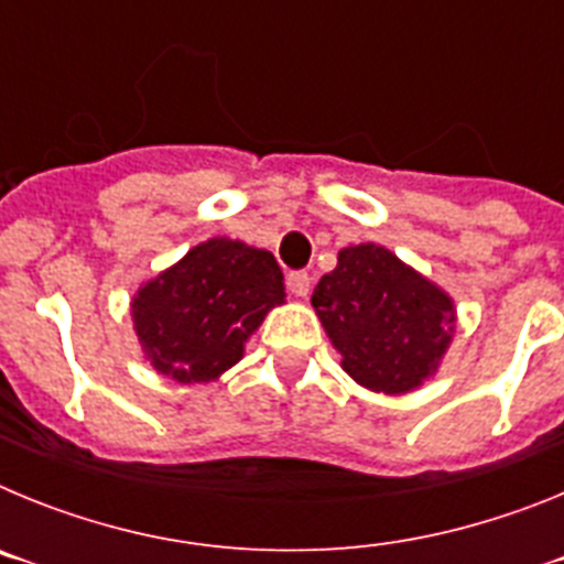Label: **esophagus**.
<instances>
[{"instance_id":"1","label":"esophagus","mask_w":564,"mask_h":564,"mask_svg":"<svg viewBox=\"0 0 564 564\" xmlns=\"http://www.w3.org/2000/svg\"><path fill=\"white\" fill-rule=\"evenodd\" d=\"M288 288H291L293 296H307V293H311V273L291 271L288 273Z\"/></svg>"}]
</instances>
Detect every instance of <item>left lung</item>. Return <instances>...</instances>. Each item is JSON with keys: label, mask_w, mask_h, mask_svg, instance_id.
<instances>
[{"label": "left lung", "mask_w": 564, "mask_h": 564, "mask_svg": "<svg viewBox=\"0 0 564 564\" xmlns=\"http://www.w3.org/2000/svg\"><path fill=\"white\" fill-rule=\"evenodd\" d=\"M311 302L344 370L372 392L421 387L452 341V299L372 242L338 251Z\"/></svg>", "instance_id": "obj_1"}]
</instances>
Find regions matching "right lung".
<instances>
[{"label":"right lung","instance_id":"add662e5","mask_svg":"<svg viewBox=\"0 0 564 564\" xmlns=\"http://www.w3.org/2000/svg\"><path fill=\"white\" fill-rule=\"evenodd\" d=\"M282 302L273 253L217 237L138 291L134 333L158 372L181 383L212 381L242 358L246 338Z\"/></svg>","mask_w":564,"mask_h":564}]
</instances>
